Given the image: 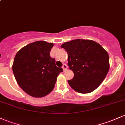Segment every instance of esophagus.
I'll use <instances>...</instances> for the list:
<instances>
[{
  "label": "esophagus",
  "mask_w": 125,
  "mask_h": 125,
  "mask_svg": "<svg viewBox=\"0 0 125 125\" xmlns=\"http://www.w3.org/2000/svg\"><path fill=\"white\" fill-rule=\"evenodd\" d=\"M62 68H63V69L64 71H66L67 69H68V66L66 65V64H63V66H62Z\"/></svg>",
  "instance_id": "34e87169"
}]
</instances>
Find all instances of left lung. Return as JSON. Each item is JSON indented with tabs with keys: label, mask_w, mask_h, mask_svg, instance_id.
<instances>
[{
	"label": "left lung",
	"mask_w": 125,
	"mask_h": 125,
	"mask_svg": "<svg viewBox=\"0 0 125 125\" xmlns=\"http://www.w3.org/2000/svg\"><path fill=\"white\" fill-rule=\"evenodd\" d=\"M68 54V65L74 73L68 83L75 91L87 94L97 89L109 71L107 52L91 40L76 39L61 46Z\"/></svg>",
	"instance_id": "obj_1"
}]
</instances>
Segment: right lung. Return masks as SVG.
<instances>
[{
	"mask_svg": "<svg viewBox=\"0 0 125 125\" xmlns=\"http://www.w3.org/2000/svg\"><path fill=\"white\" fill-rule=\"evenodd\" d=\"M54 44L38 41L28 44L16 53L12 71L19 86L28 95L43 97L53 91L62 68L50 56Z\"/></svg>",
	"mask_w": 125,
	"mask_h": 125,
	"instance_id": "obj_1",
	"label": "right lung"
}]
</instances>
